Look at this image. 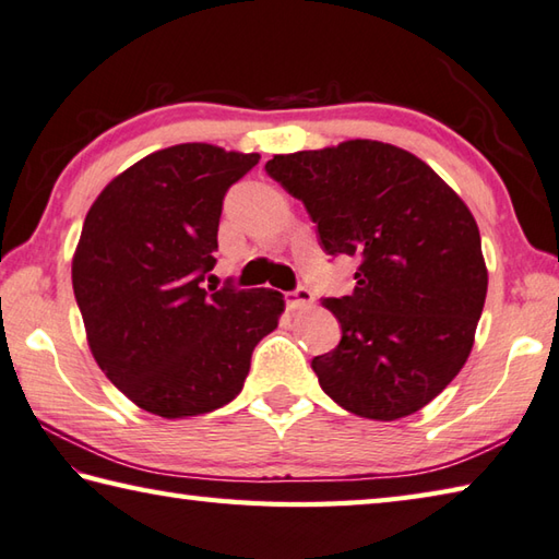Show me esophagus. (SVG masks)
I'll use <instances>...</instances> for the list:
<instances>
[{
	"mask_svg": "<svg viewBox=\"0 0 559 559\" xmlns=\"http://www.w3.org/2000/svg\"><path fill=\"white\" fill-rule=\"evenodd\" d=\"M283 300H286V305H288L290 310H298V308H310L312 300H314V295H312L310 288L298 286L295 290L283 293Z\"/></svg>",
	"mask_w": 559,
	"mask_h": 559,
	"instance_id": "obj_1",
	"label": "esophagus"
}]
</instances>
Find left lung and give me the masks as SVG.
<instances>
[{
  "label": "left lung",
  "instance_id": "left-lung-1",
  "mask_svg": "<svg viewBox=\"0 0 559 559\" xmlns=\"http://www.w3.org/2000/svg\"><path fill=\"white\" fill-rule=\"evenodd\" d=\"M266 174L302 201L330 257H356L354 293L326 298L342 342L312 370L338 407L419 412L469 356L487 295L473 213L429 164L378 140L276 155Z\"/></svg>",
  "mask_w": 559,
  "mask_h": 559
}]
</instances>
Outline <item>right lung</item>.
Masks as SVG:
<instances>
[{"label": "right lung", "mask_w": 559, "mask_h": 559, "mask_svg": "<svg viewBox=\"0 0 559 559\" xmlns=\"http://www.w3.org/2000/svg\"><path fill=\"white\" fill-rule=\"evenodd\" d=\"M259 155L183 142L116 177L86 213L72 288L98 368L140 409L183 419L233 402L278 326L271 288H201L225 193Z\"/></svg>", "instance_id": "right-lung-1"}]
</instances>
